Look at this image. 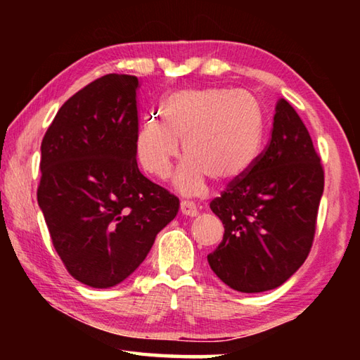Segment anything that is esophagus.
I'll return each instance as SVG.
<instances>
[{"label":"esophagus","mask_w":360,"mask_h":360,"mask_svg":"<svg viewBox=\"0 0 360 360\" xmlns=\"http://www.w3.org/2000/svg\"><path fill=\"white\" fill-rule=\"evenodd\" d=\"M181 212L184 216H191V217H195L198 214V210H197V206H195L193 203H191V202H181Z\"/></svg>","instance_id":"1"}]
</instances>
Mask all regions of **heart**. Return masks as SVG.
Returning <instances> with one entry per match:
<instances>
[{
  "instance_id": "b5f03b06",
  "label": "heart",
  "mask_w": 360,
  "mask_h": 360,
  "mask_svg": "<svg viewBox=\"0 0 360 360\" xmlns=\"http://www.w3.org/2000/svg\"><path fill=\"white\" fill-rule=\"evenodd\" d=\"M265 114L246 90L224 87L181 89L168 95L162 117L148 115L136 131L138 162L155 178H167L179 155L186 162L174 174L182 193L205 191L206 179L230 184L254 165L264 143Z\"/></svg>"
}]
</instances>
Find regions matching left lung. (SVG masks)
<instances>
[{
  "label": "left lung",
  "instance_id": "left-lung-1",
  "mask_svg": "<svg viewBox=\"0 0 360 360\" xmlns=\"http://www.w3.org/2000/svg\"><path fill=\"white\" fill-rule=\"evenodd\" d=\"M324 192V169L307 127L284 98L276 103L266 149L210 203L224 238L208 255L229 288L255 294L284 284L307 260Z\"/></svg>",
  "mask_w": 360,
  "mask_h": 360
}]
</instances>
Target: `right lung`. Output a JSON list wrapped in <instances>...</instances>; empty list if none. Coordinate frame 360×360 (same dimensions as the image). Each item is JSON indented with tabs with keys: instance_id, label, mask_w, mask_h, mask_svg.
<instances>
[{
	"instance_id": "obj_1",
	"label": "right lung",
	"mask_w": 360,
	"mask_h": 360,
	"mask_svg": "<svg viewBox=\"0 0 360 360\" xmlns=\"http://www.w3.org/2000/svg\"><path fill=\"white\" fill-rule=\"evenodd\" d=\"M138 77L106 75L58 109L41 143L38 205L70 275L108 289L143 264L179 200L139 172Z\"/></svg>"
}]
</instances>
